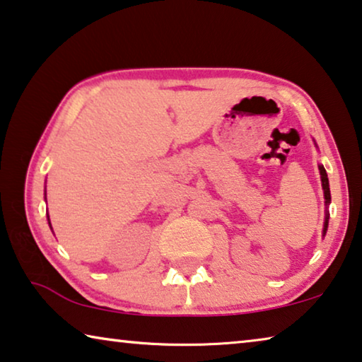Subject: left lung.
<instances>
[{"label":"left lung","instance_id":"left-lung-1","mask_svg":"<svg viewBox=\"0 0 362 362\" xmlns=\"http://www.w3.org/2000/svg\"><path fill=\"white\" fill-rule=\"evenodd\" d=\"M319 169H320V175H322L323 195H325L327 204H328V203H330V199H332V197H330V185H328V177H327V172H325V169H323V165H320ZM327 228H328V216H327V219H325V226H323V234L327 233Z\"/></svg>","mask_w":362,"mask_h":362}]
</instances>
